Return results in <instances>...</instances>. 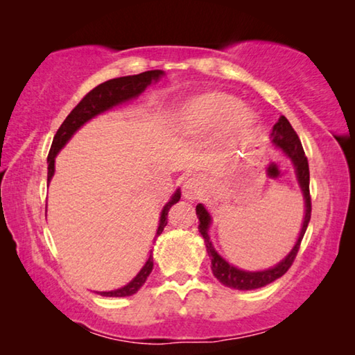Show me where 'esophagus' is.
<instances>
[{"instance_id": "34e87169", "label": "esophagus", "mask_w": 355, "mask_h": 355, "mask_svg": "<svg viewBox=\"0 0 355 355\" xmlns=\"http://www.w3.org/2000/svg\"><path fill=\"white\" fill-rule=\"evenodd\" d=\"M183 194H184L186 199H189V200L197 199V197H199V194H200L199 180H197L196 177L186 178L184 183H183Z\"/></svg>"}]
</instances>
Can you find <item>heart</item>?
<instances>
[{
  "label": "heart",
  "instance_id": "heart-1",
  "mask_svg": "<svg viewBox=\"0 0 355 355\" xmlns=\"http://www.w3.org/2000/svg\"><path fill=\"white\" fill-rule=\"evenodd\" d=\"M180 125L191 133L208 131L224 125L225 135L233 141H245L254 133L255 117L239 98L227 92H207L189 100L180 112Z\"/></svg>",
  "mask_w": 355,
  "mask_h": 355
}]
</instances>
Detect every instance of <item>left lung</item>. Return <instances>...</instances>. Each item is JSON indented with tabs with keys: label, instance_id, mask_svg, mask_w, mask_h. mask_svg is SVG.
Here are the masks:
<instances>
[{
	"label": "left lung",
	"instance_id": "obj_1",
	"mask_svg": "<svg viewBox=\"0 0 355 355\" xmlns=\"http://www.w3.org/2000/svg\"><path fill=\"white\" fill-rule=\"evenodd\" d=\"M272 141L275 146L280 147L293 159L294 166H296L300 189H302L304 199H305V218H304L302 230H300V235L297 238L296 245H294L293 250L290 252V255H288L285 260H282L275 268L266 269V271H260V272H245V271H241V269L232 266V264H228L224 258H222L218 252L214 250L211 241H209L208 228H209V222H211V219H209L208 211L203 208V205H200V203L196 207L197 218H199V220H200L199 230L202 233L203 239H205L207 252H208L209 260H211V271L214 274V277L218 279L222 285L233 288V290H257V288H261L268 284H272L274 280L282 277V275H284L288 269L291 268L294 260H296L300 243H302V238L305 235V230H307V225H309L310 218H311L309 161H307V156H305V152L302 148V144H300L297 133L294 131V128L291 127V123L288 122L286 117L282 116L279 119V122L274 125Z\"/></svg>",
	"mask_w": 355,
	"mask_h": 355
}]
</instances>
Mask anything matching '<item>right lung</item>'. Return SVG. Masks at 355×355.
I'll list each match as a JSON object with an SVG mask.
<instances>
[{"mask_svg":"<svg viewBox=\"0 0 355 355\" xmlns=\"http://www.w3.org/2000/svg\"><path fill=\"white\" fill-rule=\"evenodd\" d=\"M163 75L161 70H148V71H142L139 75H130V76H120V78H112V80H107L105 83L98 84L97 87H94L91 92H87L84 95L83 100L78 103L73 111H71L65 120L62 122L61 127L56 131L55 137H53V144L50 148V153H48V182H50L53 173H55V158L59 150H61L65 142H67L71 136H73L75 131L87 122L89 119H92L97 116V114L103 112L110 107L116 106L119 103H123L130 98H135L137 95L142 94L146 91V87L150 83L158 80V78ZM180 191H177L175 194L172 196V200L167 202V205L164 207L163 213H161V219H159V227L156 230V236L161 235V232L164 230V227L167 225V214H169V209L180 200ZM153 269V257L150 254L148 260L146 263V266L141 269V272L136 275V277L130 282L128 285H125L120 290H114V291H103L100 293L101 296L106 297H125V296H131L141 290V286L146 284L147 277L152 272Z\"/></svg>","mask_w":355,"mask_h":355,"instance_id":"obj_1","label":"right lung"}]
</instances>
